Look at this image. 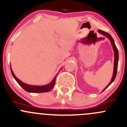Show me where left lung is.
Listing matches in <instances>:
<instances>
[{"instance_id":"obj_1","label":"left lung","mask_w":127,"mask_h":127,"mask_svg":"<svg viewBox=\"0 0 127 127\" xmlns=\"http://www.w3.org/2000/svg\"><path fill=\"white\" fill-rule=\"evenodd\" d=\"M98 32L100 33L101 35L107 37L110 40L112 45L113 46V50H114V72H113V76H112V79L111 81H110V83H109V84H108V86H107V87L103 90V91H104V90L106 89V88H107V87H109V86H110L113 82H114L115 77H116L117 72V68H118V61H119V51H118L117 48L116 46H115V44L114 41V39L112 38V37L111 35H110V34L108 33L107 32H104V31L100 30H98Z\"/></svg>"}]
</instances>
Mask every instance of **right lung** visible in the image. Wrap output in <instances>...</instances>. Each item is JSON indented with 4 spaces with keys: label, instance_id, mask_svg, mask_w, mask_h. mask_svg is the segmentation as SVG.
I'll return each mask as SVG.
<instances>
[{
    "label": "right lung",
    "instance_id": "right-lung-1",
    "mask_svg": "<svg viewBox=\"0 0 127 127\" xmlns=\"http://www.w3.org/2000/svg\"><path fill=\"white\" fill-rule=\"evenodd\" d=\"M11 72H12V74L13 76V77H14L15 79L16 80L17 82L18 83V84L25 90L27 92H32V93H43V92H49V91H51L53 88L54 87L55 84V81H56V75L55 77V78L53 79V81H51L50 83H49L48 84L45 85V86H32V85H28L27 84L24 83L22 81H21L20 80L18 79L17 77L15 76V75L13 73V71L12 70V68L10 67Z\"/></svg>",
    "mask_w": 127,
    "mask_h": 127
}]
</instances>
